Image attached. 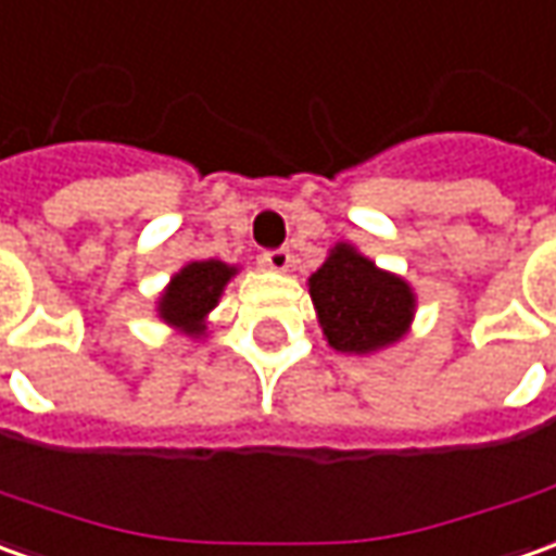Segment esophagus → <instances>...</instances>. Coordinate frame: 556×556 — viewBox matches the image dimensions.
Listing matches in <instances>:
<instances>
[{"label":"esophagus","mask_w":556,"mask_h":556,"mask_svg":"<svg viewBox=\"0 0 556 556\" xmlns=\"http://www.w3.org/2000/svg\"><path fill=\"white\" fill-rule=\"evenodd\" d=\"M263 263H266L271 271H287V269H290V251H287V248H275V251H266V253H263Z\"/></svg>","instance_id":"esophagus-1"}]
</instances>
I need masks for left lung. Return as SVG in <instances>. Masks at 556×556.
<instances>
[{"instance_id":"obj_1","label":"left lung","mask_w":556,"mask_h":556,"mask_svg":"<svg viewBox=\"0 0 556 556\" xmlns=\"http://www.w3.org/2000/svg\"><path fill=\"white\" fill-rule=\"evenodd\" d=\"M327 342L337 352L370 355L404 337L416 312L413 287L376 266L352 244H337L308 278Z\"/></svg>"}]
</instances>
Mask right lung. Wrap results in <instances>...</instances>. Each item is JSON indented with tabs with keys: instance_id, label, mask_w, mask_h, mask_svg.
<instances>
[{
	"instance_id": "add662e5",
	"label": "right lung",
	"mask_w": 556,
	"mask_h": 556,
	"mask_svg": "<svg viewBox=\"0 0 556 556\" xmlns=\"http://www.w3.org/2000/svg\"><path fill=\"white\" fill-rule=\"evenodd\" d=\"M235 271V266L219 260H199L182 266L159 296V318L189 337H201L207 312L219 303L223 287L229 285Z\"/></svg>"
}]
</instances>
